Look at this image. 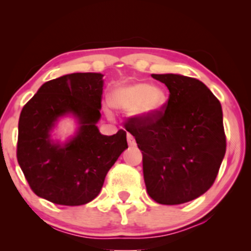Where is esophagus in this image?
<instances>
[{"mask_svg": "<svg viewBox=\"0 0 251 251\" xmlns=\"http://www.w3.org/2000/svg\"><path fill=\"white\" fill-rule=\"evenodd\" d=\"M126 140H128V144L130 146H136V142H135V138H133V136L131 133H126Z\"/></svg>", "mask_w": 251, "mask_h": 251, "instance_id": "34e87169", "label": "esophagus"}]
</instances>
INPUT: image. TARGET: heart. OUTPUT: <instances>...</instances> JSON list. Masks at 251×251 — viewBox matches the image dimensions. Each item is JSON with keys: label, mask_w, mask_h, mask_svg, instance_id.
<instances>
[{"label": "heart", "mask_w": 251, "mask_h": 251, "mask_svg": "<svg viewBox=\"0 0 251 251\" xmlns=\"http://www.w3.org/2000/svg\"><path fill=\"white\" fill-rule=\"evenodd\" d=\"M111 104L121 111H130L133 118L147 120L155 116L166 104V92L157 85H149L142 82L122 84L111 92ZM111 116L112 111L106 108Z\"/></svg>", "instance_id": "b5f03b06"}]
</instances>
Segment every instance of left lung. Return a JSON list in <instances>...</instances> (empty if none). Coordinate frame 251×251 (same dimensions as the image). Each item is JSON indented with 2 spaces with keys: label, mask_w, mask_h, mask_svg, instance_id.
Listing matches in <instances>:
<instances>
[{
  "label": "left lung",
  "mask_w": 251,
  "mask_h": 251,
  "mask_svg": "<svg viewBox=\"0 0 251 251\" xmlns=\"http://www.w3.org/2000/svg\"><path fill=\"white\" fill-rule=\"evenodd\" d=\"M169 89L155 116L126 126L143 154L147 193L160 204H181L214 184L226 152L222 105L207 85L179 74H152Z\"/></svg>",
  "instance_id": "left-lung-1"
}]
</instances>
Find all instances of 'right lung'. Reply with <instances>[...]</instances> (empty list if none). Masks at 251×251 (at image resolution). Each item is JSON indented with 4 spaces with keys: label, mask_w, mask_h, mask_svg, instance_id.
<instances>
[{
    "label": "right lung",
    "mask_w": 251,
    "mask_h": 251,
    "mask_svg": "<svg viewBox=\"0 0 251 251\" xmlns=\"http://www.w3.org/2000/svg\"><path fill=\"white\" fill-rule=\"evenodd\" d=\"M104 75L73 73L48 81L24 106L17 159L37 197L61 205H81L100 192L106 175L126 149V132L105 136L100 119ZM72 115L79 128L66 143L50 138L57 120Z\"/></svg>",
    "instance_id": "obj_1"
}]
</instances>
